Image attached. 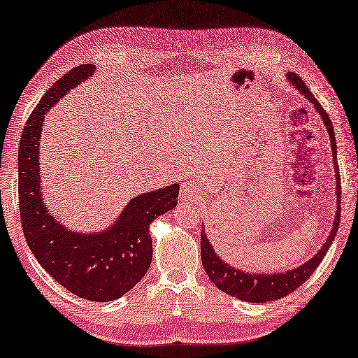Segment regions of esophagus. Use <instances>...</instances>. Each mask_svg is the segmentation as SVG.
Listing matches in <instances>:
<instances>
[{
  "label": "esophagus",
  "instance_id": "34e87169",
  "mask_svg": "<svg viewBox=\"0 0 358 358\" xmlns=\"http://www.w3.org/2000/svg\"><path fill=\"white\" fill-rule=\"evenodd\" d=\"M200 196H202V191H200V188L194 184L193 180H188V182H184L180 187V200L184 202V200H191V202H194V200H199Z\"/></svg>",
  "mask_w": 358,
  "mask_h": 358
}]
</instances>
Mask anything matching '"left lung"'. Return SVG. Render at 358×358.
<instances>
[{
	"label": "left lung",
	"instance_id": "obj_1",
	"mask_svg": "<svg viewBox=\"0 0 358 358\" xmlns=\"http://www.w3.org/2000/svg\"><path fill=\"white\" fill-rule=\"evenodd\" d=\"M289 80L294 86L296 90H299L305 97H307L317 112L320 113L322 120L328 129L329 139H331V147H333V155H334V167H336V184H337V213H336V219L333 223V231H331L327 243L324 245L317 254L313 257L307 263L302 264L298 268L289 270L285 273H275V275H261V273H248V272H241V270H237L231 267L229 264L223 263V261L215 255V252L213 246L209 245V241L206 238L205 232L202 231L200 234V252H202V264L205 267V272L208 275L209 280L214 282L217 289L228 293L234 298H238L240 301H246V302H268V301H276L281 299L284 296L290 294L294 292L298 287H301L308 278L313 275V272L317 268V266L322 263V259L327 255V252L333 243L337 229H338V223H340V174H338V165L336 161V153H337V144H336V138H334V129L333 123L328 117V113L322 108V104L313 97L311 91L307 88V85L302 82V78L290 73L289 74Z\"/></svg>",
	"mask_w": 358,
	"mask_h": 358
}]
</instances>
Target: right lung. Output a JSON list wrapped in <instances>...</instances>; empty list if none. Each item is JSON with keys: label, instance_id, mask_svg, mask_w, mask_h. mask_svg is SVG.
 <instances>
[{"label": "right lung", "instance_id": "add662e5", "mask_svg": "<svg viewBox=\"0 0 358 358\" xmlns=\"http://www.w3.org/2000/svg\"><path fill=\"white\" fill-rule=\"evenodd\" d=\"M94 71L90 64L68 71L25 121L18 152V194L24 237L45 272L76 296L108 302L121 298L147 273L153 250L150 223L178 203L179 185L134 197L118 222L101 234H74L47 213L39 185L43 113Z\"/></svg>", "mask_w": 358, "mask_h": 358}]
</instances>
